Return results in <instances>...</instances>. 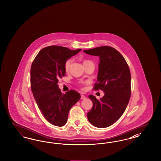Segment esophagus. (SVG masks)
I'll return each mask as SVG.
<instances>
[{
	"instance_id": "obj_1",
	"label": "esophagus",
	"mask_w": 161,
	"mask_h": 161,
	"mask_svg": "<svg viewBox=\"0 0 161 161\" xmlns=\"http://www.w3.org/2000/svg\"><path fill=\"white\" fill-rule=\"evenodd\" d=\"M86 98V97L84 96L83 95H81V100H85Z\"/></svg>"
}]
</instances>
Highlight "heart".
Returning a JSON list of instances; mask_svg holds the SVG:
<instances>
[{
  "instance_id": "1",
  "label": "heart",
  "mask_w": 161,
  "mask_h": 161,
  "mask_svg": "<svg viewBox=\"0 0 161 161\" xmlns=\"http://www.w3.org/2000/svg\"><path fill=\"white\" fill-rule=\"evenodd\" d=\"M92 63V62L91 61H89V60H84V62H83V64H86V63ZM72 63V59H69L68 60L66 61V63H65V66H64L65 70L66 71L69 70V69H70V68L71 66Z\"/></svg>"
}]
</instances>
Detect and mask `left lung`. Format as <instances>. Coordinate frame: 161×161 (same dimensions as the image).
Instances as JSON below:
<instances>
[{
	"label": "left lung",
	"instance_id": "obj_1",
	"mask_svg": "<svg viewBox=\"0 0 161 161\" xmlns=\"http://www.w3.org/2000/svg\"><path fill=\"white\" fill-rule=\"evenodd\" d=\"M83 51L99 57L97 81L93 89L104 92L100 100L92 95L89 96L93 106L87 113V119L95 127H107L122 116L129 104L131 95L130 69L123 55L112 47L100 46Z\"/></svg>",
	"mask_w": 161,
	"mask_h": 161
}]
</instances>
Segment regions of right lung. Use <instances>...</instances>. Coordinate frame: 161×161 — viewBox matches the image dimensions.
<instances>
[{
  "mask_svg": "<svg viewBox=\"0 0 161 161\" xmlns=\"http://www.w3.org/2000/svg\"><path fill=\"white\" fill-rule=\"evenodd\" d=\"M81 49L50 46L37 55L31 68V87L38 108L51 124L62 127L68 120L69 110L81 96L70 90L64 94L58 87V80L66 75L65 63Z\"/></svg>",
  "mask_w": 161,
  "mask_h": 161,
  "instance_id": "obj_1",
  "label": "right lung"
}]
</instances>
